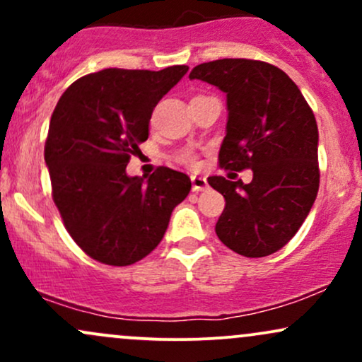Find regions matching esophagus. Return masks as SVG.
Listing matches in <instances>:
<instances>
[{
	"mask_svg": "<svg viewBox=\"0 0 362 362\" xmlns=\"http://www.w3.org/2000/svg\"><path fill=\"white\" fill-rule=\"evenodd\" d=\"M190 180H192V190L194 192H202V190H206L207 187V180L206 177H199V175H192L190 177Z\"/></svg>",
	"mask_w": 362,
	"mask_h": 362,
	"instance_id": "34e87169",
	"label": "esophagus"
}]
</instances>
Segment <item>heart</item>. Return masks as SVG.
<instances>
[{
	"label": "heart",
	"instance_id": "obj_1",
	"mask_svg": "<svg viewBox=\"0 0 362 362\" xmlns=\"http://www.w3.org/2000/svg\"><path fill=\"white\" fill-rule=\"evenodd\" d=\"M178 161H180V163H184V165H189V167H194L195 156L190 151H184V153H180V155H178Z\"/></svg>",
	"mask_w": 362,
	"mask_h": 362
}]
</instances>
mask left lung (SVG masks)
<instances>
[{"label": "left lung", "instance_id": "left-lung-1", "mask_svg": "<svg viewBox=\"0 0 362 362\" xmlns=\"http://www.w3.org/2000/svg\"><path fill=\"white\" fill-rule=\"evenodd\" d=\"M189 78L226 93L219 167L253 172L250 184L207 178L226 201L216 235L243 257L271 255L296 235L317 199L318 127L313 110L296 83L264 61L202 62Z\"/></svg>", "mask_w": 362, "mask_h": 362}]
</instances>
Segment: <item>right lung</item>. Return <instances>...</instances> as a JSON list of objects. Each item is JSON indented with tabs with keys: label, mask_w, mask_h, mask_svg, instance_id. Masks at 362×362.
I'll return each instance as SVG.
<instances>
[{
	"label": "right lung",
	"mask_w": 362,
	"mask_h": 362,
	"mask_svg": "<svg viewBox=\"0 0 362 362\" xmlns=\"http://www.w3.org/2000/svg\"><path fill=\"white\" fill-rule=\"evenodd\" d=\"M187 71L102 69L74 81L52 112L44 158L54 204L97 262L122 267L144 259L190 192V178L172 168L158 167L148 178L126 173L148 139L153 109Z\"/></svg>",
	"instance_id": "right-lung-1"
}]
</instances>
